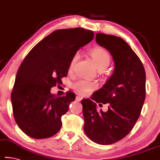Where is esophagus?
<instances>
[{
  "label": "esophagus",
  "instance_id": "esophagus-1",
  "mask_svg": "<svg viewBox=\"0 0 160 160\" xmlns=\"http://www.w3.org/2000/svg\"><path fill=\"white\" fill-rule=\"evenodd\" d=\"M76 99L77 101H81L82 99V97H81V96H76Z\"/></svg>",
  "mask_w": 160,
  "mask_h": 160
}]
</instances>
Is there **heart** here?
I'll return each mask as SVG.
<instances>
[{"instance_id": "heart-1", "label": "heart", "mask_w": 160, "mask_h": 160, "mask_svg": "<svg viewBox=\"0 0 160 160\" xmlns=\"http://www.w3.org/2000/svg\"><path fill=\"white\" fill-rule=\"evenodd\" d=\"M89 55L93 59L94 63L99 70H104L110 64L111 57L107 50L102 48H96L92 49L89 52ZM78 53H75L71 58L70 63H69V68H73L76 62L78 61ZM73 87L75 91L79 94L80 95L84 96L89 94L90 92L95 90L97 88L96 82H91V81L80 79L76 82L73 84Z\"/></svg>"}]
</instances>
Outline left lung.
Masks as SVG:
<instances>
[{
	"mask_svg": "<svg viewBox=\"0 0 160 160\" xmlns=\"http://www.w3.org/2000/svg\"><path fill=\"white\" fill-rule=\"evenodd\" d=\"M96 41L110 51L115 69L92 99H82L84 129L94 142L108 145L128 135L139 118L146 97V73L139 58L122 38L97 33ZM93 100L109 103L108 110H97Z\"/></svg>",
	"mask_w": 160,
	"mask_h": 160,
	"instance_id": "8db88e82",
	"label": "left lung"
}]
</instances>
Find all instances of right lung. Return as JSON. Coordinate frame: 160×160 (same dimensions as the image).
Listing matches in <instances>:
<instances>
[{"instance_id": "add662e5", "label": "right lung", "mask_w": 160, "mask_h": 160, "mask_svg": "<svg viewBox=\"0 0 160 160\" xmlns=\"http://www.w3.org/2000/svg\"><path fill=\"white\" fill-rule=\"evenodd\" d=\"M94 35L91 30L79 27L55 30L25 57L16 76L11 103L16 122L27 135L46 138L60 131L62 115L76 96L68 92L66 96L57 97L50 89L61 84L71 58Z\"/></svg>"}]
</instances>
